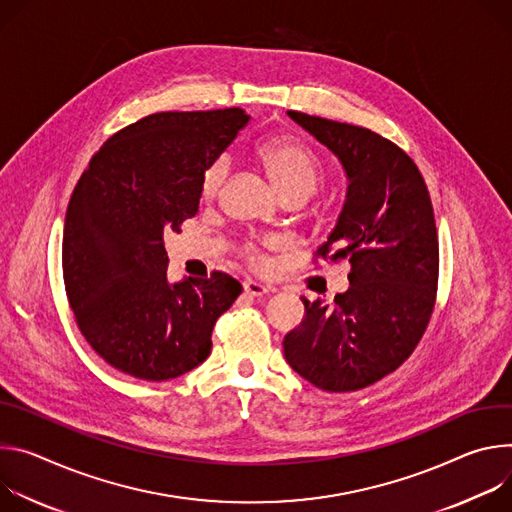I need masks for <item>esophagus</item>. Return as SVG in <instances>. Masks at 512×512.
<instances>
[{"label":"esophagus","instance_id":"obj_1","mask_svg":"<svg viewBox=\"0 0 512 512\" xmlns=\"http://www.w3.org/2000/svg\"><path fill=\"white\" fill-rule=\"evenodd\" d=\"M268 291H270L268 287L260 285V282H256V280H246V282H244V293L250 295V297H262V295H266Z\"/></svg>","mask_w":512,"mask_h":512}]
</instances>
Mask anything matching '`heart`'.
<instances>
[{
    "label": "heart",
    "instance_id": "b5f03b06",
    "mask_svg": "<svg viewBox=\"0 0 512 512\" xmlns=\"http://www.w3.org/2000/svg\"><path fill=\"white\" fill-rule=\"evenodd\" d=\"M256 156L285 199H305L321 183V160L305 144L293 138H270L256 148ZM230 168L232 158L225 152L205 164L199 177L201 199L211 201L219 195L227 175H230ZM248 260L256 268L266 266V256L256 246L248 248Z\"/></svg>",
    "mask_w": 512,
    "mask_h": 512
}]
</instances>
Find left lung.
Listing matches in <instances>:
<instances>
[{"mask_svg": "<svg viewBox=\"0 0 512 512\" xmlns=\"http://www.w3.org/2000/svg\"><path fill=\"white\" fill-rule=\"evenodd\" d=\"M289 116L325 144L348 175V199L317 260L350 262V289L307 301L287 333L291 368L325 392L366 388L417 348L437 299L439 242L427 185L413 158L380 134L301 111Z\"/></svg>", "mask_w": 512, "mask_h": 512, "instance_id": "obj_1", "label": "left lung"}]
</instances>
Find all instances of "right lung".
<instances>
[{"label":"right lung","instance_id":"obj_1","mask_svg":"<svg viewBox=\"0 0 512 512\" xmlns=\"http://www.w3.org/2000/svg\"><path fill=\"white\" fill-rule=\"evenodd\" d=\"M248 120L240 107L160 111L91 156L67 207L63 276L83 337L116 370L160 382L209 356L242 285L225 272L170 285L162 234L195 217L201 170Z\"/></svg>","mask_w":512,"mask_h":512}]
</instances>
